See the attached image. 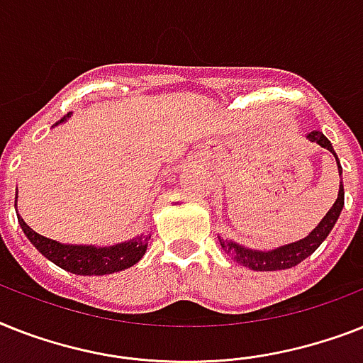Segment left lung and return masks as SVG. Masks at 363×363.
I'll use <instances>...</instances> for the list:
<instances>
[{
	"label": "left lung",
	"instance_id": "left-lung-1",
	"mask_svg": "<svg viewBox=\"0 0 363 363\" xmlns=\"http://www.w3.org/2000/svg\"><path fill=\"white\" fill-rule=\"evenodd\" d=\"M306 138H308L309 141H315L317 145H320L323 149H326V151H330L335 156L337 172H340L341 175L340 158H337V155H335L334 147H332L328 138L319 130L309 132ZM343 205H345V191H343V182H341L335 203L332 205V208L326 212V216L323 218L317 225H315V229L309 233L308 237L300 238V240H296V242L284 244V246H279V248L268 250V252L246 248V246H242V244L235 242V240H229V238L218 237V240H220V246L223 248V252L228 253L235 263L242 264V267L250 268V270H257V272L287 270V268H293L298 263H302L306 257H309L315 250L319 248L320 244L325 242V238L328 237L330 231L334 229L335 222H337V218H340L341 211H343Z\"/></svg>",
	"mask_w": 363,
	"mask_h": 363
}]
</instances>
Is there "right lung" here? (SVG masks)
Returning <instances> with one entry per match:
<instances>
[{
  "label": "right lung",
  "instance_id": "1",
  "mask_svg": "<svg viewBox=\"0 0 363 363\" xmlns=\"http://www.w3.org/2000/svg\"><path fill=\"white\" fill-rule=\"evenodd\" d=\"M69 117L70 113H67L54 126L65 123ZM16 201H18V194L14 197V208H16ZM16 216H18V223L23 235L29 238V242L33 244L44 257L57 264L59 268L67 270V272L78 274V276H106V274H113L134 267L145 255L149 238H151V235H138L130 240L113 244V246L63 244L38 235L37 231H33L28 223L23 222V218L20 214H16Z\"/></svg>",
  "mask_w": 363,
  "mask_h": 363
}]
</instances>
